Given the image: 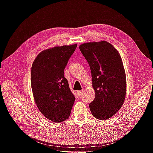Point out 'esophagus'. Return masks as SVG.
<instances>
[{
    "instance_id": "obj_1",
    "label": "esophagus",
    "mask_w": 153,
    "mask_h": 153,
    "mask_svg": "<svg viewBox=\"0 0 153 153\" xmlns=\"http://www.w3.org/2000/svg\"><path fill=\"white\" fill-rule=\"evenodd\" d=\"M83 93V90H82V91H78L77 92V95H78L79 97H80V96H82V94Z\"/></svg>"
}]
</instances>
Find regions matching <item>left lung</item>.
Returning a JSON list of instances; mask_svg holds the SVG:
<instances>
[{
    "label": "left lung",
    "mask_w": 153,
    "mask_h": 153,
    "mask_svg": "<svg viewBox=\"0 0 153 153\" xmlns=\"http://www.w3.org/2000/svg\"><path fill=\"white\" fill-rule=\"evenodd\" d=\"M79 49L88 62L95 98L89 104L95 118L105 120L118 111L126 93V77L121 56L108 42L86 43Z\"/></svg>",
    "instance_id": "left-lung-1"
}]
</instances>
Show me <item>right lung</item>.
<instances>
[{
  "instance_id": "add662e5",
  "label": "right lung",
  "mask_w": 153,
  "mask_h": 153,
  "mask_svg": "<svg viewBox=\"0 0 153 153\" xmlns=\"http://www.w3.org/2000/svg\"><path fill=\"white\" fill-rule=\"evenodd\" d=\"M76 47L75 44L45 50L32 64L31 83L35 103L40 112L54 122L68 118L75 101L64 68Z\"/></svg>"
}]
</instances>
